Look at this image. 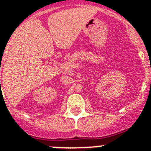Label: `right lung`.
<instances>
[{
  "label": "right lung",
  "mask_w": 151,
  "mask_h": 151,
  "mask_svg": "<svg viewBox=\"0 0 151 151\" xmlns=\"http://www.w3.org/2000/svg\"><path fill=\"white\" fill-rule=\"evenodd\" d=\"M0 83H1V81H0Z\"/></svg>",
  "instance_id": "1"
}]
</instances>
